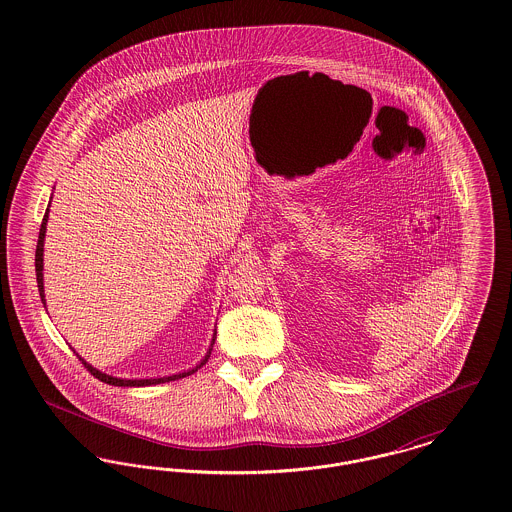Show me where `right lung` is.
I'll use <instances>...</instances> for the list:
<instances>
[{"label":"right lung","mask_w":512,"mask_h":512,"mask_svg":"<svg viewBox=\"0 0 512 512\" xmlns=\"http://www.w3.org/2000/svg\"><path fill=\"white\" fill-rule=\"evenodd\" d=\"M48 213L49 209H46V215H44V220H42V226H40V236H38V245H36V282H38V292H40V297H42V303L46 305V295H44V274H42V270H44V238H46V224H48ZM215 338H217V334L213 336V341H211V347H209V351H207V355H205V359L199 363V365L195 366V368H190L188 372H180V374H172V376H163V378H146V380H122V378H113V376H109V374H103V372H99L98 368H94L92 365H88L82 357H78L80 361H82V365L86 366L88 370H90V374L92 376H96L98 380L101 382H105V384H109V386H122V388H142V386H155V384H165V382H171V380H178V378H184V376H190V374H194L197 372V368H201V366L207 363V359L211 357V351H213V343H215Z\"/></svg>","instance_id":"obj_1"}]
</instances>
